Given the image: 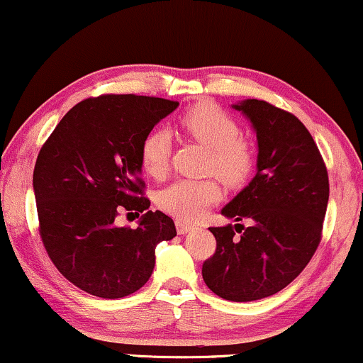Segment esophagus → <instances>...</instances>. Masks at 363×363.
<instances>
[{"mask_svg": "<svg viewBox=\"0 0 363 363\" xmlns=\"http://www.w3.org/2000/svg\"><path fill=\"white\" fill-rule=\"evenodd\" d=\"M177 230L178 234H189V232L194 230V225L183 220H177Z\"/></svg>", "mask_w": 363, "mask_h": 363, "instance_id": "34e87169", "label": "esophagus"}]
</instances>
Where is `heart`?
Instances as JSON below:
<instances>
[{
	"label": "heart",
	"instance_id": "b5f03b06",
	"mask_svg": "<svg viewBox=\"0 0 363 363\" xmlns=\"http://www.w3.org/2000/svg\"><path fill=\"white\" fill-rule=\"evenodd\" d=\"M180 128L191 140L207 147L205 169L222 183L237 186L244 183L256 164L252 141L240 134L237 121L213 102H200L180 118ZM172 138L164 129H155L141 145V164L153 178L168 172ZM218 199L213 180H178L160 191L158 205L178 220L194 222Z\"/></svg>",
	"mask_w": 363,
	"mask_h": 363
}]
</instances>
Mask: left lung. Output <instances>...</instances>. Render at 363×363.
<instances>
[{
	"label": "left lung",
	"mask_w": 363,
	"mask_h": 363,
	"mask_svg": "<svg viewBox=\"0 0 363 363\" xmlns=\"http://www.w3.org/2000/svg\"><path fill=\"white\" fill-rule=\"evenodd\" d=\"M232 107L247 116L256 131L257 173L222 216L252 225L210 227L217 249L203 262L202 276L217 296L242 303L284 289L311 261L330 183L318 146L296 116L257 99Z\"/></svg>",
	"instance_id": "obj_1"
}]
</instances>
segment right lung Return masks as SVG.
Segmentation results:
<instances>
[{"instance_id": "add662e5", "label": "right lung", "mask_w": 363, "mask_h": 363, "mask_svg": "<svg viewBox=\"0 0 363 363\" xmlns=\"http://www.w3.org/2000/svg\"><path fill=\"white\" fill-rule=\"evenodd\" d=\"M177 101L106 94L75 104L40 150L33 169L38 230L60 274L94 296L124 298L146 284L155 249L177 235L172 217L151 212L141 145ZM121 209L146 211L136 230Z\"/></svg>"}]
</instances>
